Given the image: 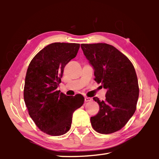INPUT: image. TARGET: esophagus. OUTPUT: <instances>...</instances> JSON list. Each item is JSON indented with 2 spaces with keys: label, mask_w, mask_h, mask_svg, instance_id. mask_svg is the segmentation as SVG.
<instances>
[{
  "label": "esophagus",
  "mask_w": 159,
  "mask_h": 159,
  "mask_svg": "<svg viewBox=\"0 0 159 159\" xmlns=\"http://www.w3.org/2000/svg\"><path fill=\"white\" fill-rule=\"evenodd\" d=\"M91 100H92V98H88V97H85V102H90Z\"/></svg>",
  "instance_id": "1"
}]
</instances>
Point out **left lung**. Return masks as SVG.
Returning <instances> with one entry per match:
<instances>
[{"label":"left lung","instance_id":"obj_1","mask_svg":"<svg viewBox=\"0 0 159 159\" xmlns=\"http://www.w3.org/2000/svg\"><path fill=\"white\" fill-rule=\"evenodd\" d=\"M80 47L95 69V80L107 89L104 101L93 98L99 110L90 118L91 125L99 133H115L124 127L136 110L139 85L133 64L111 45L81 44Z\"/></svg>","mask_w":159,"mask_h":159}]
</instances>
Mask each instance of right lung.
<instances>
[{
    "label": "right lung",
    "mask_w": 159,
    "mask_h": 159,
    "mask_svg": "<svg viewBox=\"0 0 159 159\" xmlns=\"http://www.w3.org/2000/svg\"><path fill=\"white\" fill-rule=\"evenodd\" d=\"M79 43H54L32 59L26 71L24 99L29 114L42 132L52 136L65 134L72 115L84 102L83 96H66L57 88L64 69L77 55Z\"/></svg>",
    "instance_id": "add662e5"
}]
</instances>
